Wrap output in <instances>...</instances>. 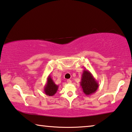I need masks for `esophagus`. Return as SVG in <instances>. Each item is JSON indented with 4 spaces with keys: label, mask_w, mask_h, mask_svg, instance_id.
Wrapping results in <instances>:
<instances>
[{
    "label": "esophagus",
    "mask_w": 132,
    "mask_h": 132,
    "mask_svg": "<svg viewBox=\"0 0 132 132\" xmlns=\"http://www.w3.org/2000/svg\"><path fill=\"white\" fill-rule=\"evenodd\" d=\"M67 82H68V84H70L72 82V80L70 79H68V80H67Z\"/></svg>",
    "instance_id": "34e87169"
}]
</instances>
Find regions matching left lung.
Segmentation results:
<instances>
[{"label": "left lung", "mask_w": 132, "mask_h": 132, "mask_svg": "<svg viewBox=\"0 0 132 132\" xmlns=\"http://www.w3.org/2000/svg\"><path fill=\"white\" fill-rule=\"evenodd\" d=\"M80 85L86 95H90L95 93L99 86L98 82L92 74L86 69L82 72Z\"/></svg>", "instance_id": "left-lung-1"}]
</instances>
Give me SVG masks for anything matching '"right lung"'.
Wrapping results in <instances>:
<instances>
[{"instance_id": "obj_1", "label": "right lung", "mask_w": 132, "mask_h": 132, "mask_svg": "<svg viewBox=\"0 0 132 132\" xmlns=\"http://www.w3.org/2000/svg\"><path fill=\"white\" fill-rule=\"evenodd\" d=\"M59 86L55 84L50 75L47 78V83L44 86V91L47 95L53 96L58 90Z\"/></svg>"}]
</instances>
